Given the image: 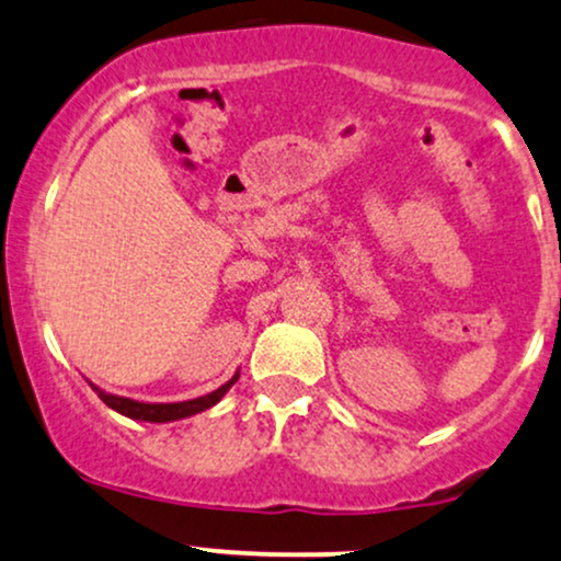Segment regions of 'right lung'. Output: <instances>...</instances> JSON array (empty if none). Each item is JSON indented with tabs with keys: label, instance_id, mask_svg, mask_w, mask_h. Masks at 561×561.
<instances>
[{
	"label": "right lung",
	"instance_id": "right-lung-1",
	"mask_svg": "<svg viewBox=\"0 0 561 561\" xmlns=\"http://www.w3.org/2000/svg\"><path fill=\"white\" fill-rule=\"evenodd\" d=\"M238 379H240V370L227 383H221L219 389H214L211 394L195 397V400H185V402H138V400H130V397L110 394V391L99 389L96 383H91V381H88V383H91V389L101 397V402H104L106 408L117 410L119 415L133 417V421L170 423V421H182V417H191L195 413H204V410L214 408V404L219 402L229 389H232V383Z\"/></svg>",
	"mask_w": 561,
	"mask_h": 561
}]
</instances>
